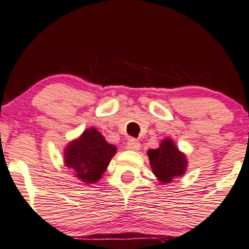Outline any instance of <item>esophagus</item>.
Wrapping results in <instances>:
<instances>
[{
    "mask_svg": "<svg viewBox=\"0 0 249 249\" xmlns=\"http://www.w3.org/2000/svg\"><path fill=\"white\" fill-rule=\"evenodd\" d=\"M127 149L129 150H139V147H141V143L137 141V139L135 138H131L127 141Z\"/></svg>",
    "mask_w": 249,
    "mask_h": 249,
    "instance_id": "34e87169",
    "label": "esophagus"
}]
</instances>
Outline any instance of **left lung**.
<instances>
[{
    "mask_svg": "<svg viewBox=\"0 0 249 249\" xmlns=\"http://www.w3.org/2000/svg\"><path fill=\"white\" fill-rule=\"evenodd\" d=\"M147 156L152 171L160 181L169 183L173 181L174 177L185 173V156L178 151L171 139H164L158 149L149 150Z\"/></svg>",
    "mask_w": 249,
    "mask_h": 249,
    "instance_id": "obj_1",
    "label": "left lung"
}]
</instances>
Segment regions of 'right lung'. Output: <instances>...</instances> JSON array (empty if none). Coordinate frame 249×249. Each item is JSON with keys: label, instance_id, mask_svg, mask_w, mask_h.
Masks as SVG:
<instances>
[{"label": "right lung", "instance_id": "add662e5", "mask_svg": "<svg viewBox=\"0 0 249 249\" xmlns=\"http://www.w3.org/2000/svg\"><path fill=\"white\" fill-rule=\"evenodd\" d=\"M116 151V146L108 144L97 130L89 129L67 146L65 163L79 179L95 183L105 173Z\"/></svg>", "mask_w": 249, "mask_h": 249}]
</instances>
